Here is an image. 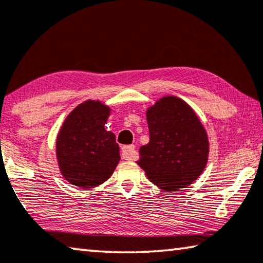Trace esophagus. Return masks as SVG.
Instances as JSON below:
<instances>
[{
  "instance_id": "esophagus-1",
  "label": "esophagus",
  "mask_w": 263,
  "mask_h": 263,
  "mask_svg": "<svg viewBox=\"0 0 263 263\" xmlns=\"http://www.w3.org/2000/svg\"><path fill=\"white\" fill-rule=\"evenodd\" d=\"M122 154H123V158L125 160H128V161H133V160H136L138 158V154L136 152L135 145L123 146Z\"/></svg>"
}]
</instances>
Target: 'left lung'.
Wrapping results in <instances>:
<instances>
[{
	"instance_id": "left-lung-1",
	"label": "left lung",
	"mask_w": 263,
	"mask_h": 263,
	"mask_svg": "<svg viewBox=\"0 0 263 263\" xmlns=\"http://www.w3.org/2000/svg\"><path fill=\"white\" fill-rule=\"evenodd\" d=\"M149 142L137 163L164 191H177L198 179L209 158L205 128L193 108L176 96H163L146 111Z\"/></svg>"
}]
</instances>
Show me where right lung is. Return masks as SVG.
Here are the masks:
<instances>
[{"label": "right lung", "mask_w": 263, "mask_h": 263, "mask_svg": "<svg viewBox=\"0 0 263 263\" xmlns=\"http://www.w3.org/2000/svg\"><path fill=\"white\" fill-rule=\"evenodd\" d=\"M110 111L102 102L88 100L66 117L58 133L55 153L61 175L79 188L103 183L121 160L115 135L104 128Z\"/></svg>", "instance_id": "add662e5"}]
</instances>
